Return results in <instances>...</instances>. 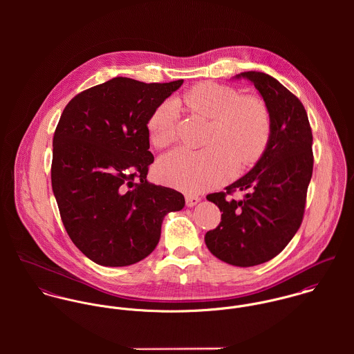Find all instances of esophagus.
Segmentation results:
<instances>
[{
  "mask_svg": "<svg viewBox=\"0 0 354 354\" xmlns=\"http://www.w3.org/2000/svg\"><path fill=\"white\" fill-rule=\"evenodd\" d=\"M199 202H201V198H198V196H187L185 198L187 207H195Z\"/></svg>",
  "mask_w": 354,
  "mask_h": 354,
  "instance_id": "obj_1",
  "label": "esophagus"
}]
</instances>
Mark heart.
<instances>
[{
  "label": "heart",
  "instance_id": "heart-1",
  "mask_svg": "<svg viewBox=\"0 0 354 354\" xmlns=\"http://www.w3.org/2000/svg\"><path fill=\"white\" fill-rule=\"evenodd\" d=\"M187 107L211 121L204 151L176 149L156 165L158 178L180 191L198 194L221 185L237 167L256 162L266 150L271 118L266 103L244 95L229 86L202 83L184 95ZM152 146L163 149L177 136V106L159 104L147 122Z\"/></svg>",
  "mask_w": 354,
  "mask_h": 354
}]
</instances>
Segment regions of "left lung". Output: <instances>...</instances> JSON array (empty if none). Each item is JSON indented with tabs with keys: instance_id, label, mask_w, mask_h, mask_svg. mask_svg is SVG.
Masks as SVG:
<instances>
[{
	"instance_id": "left-lung-1",
	"label": "left lung",
	"mask_w": 354,
	"mask_h": 354,
	"mask_svg": "<svg viewBox=\"0 0 354 354\" xmlns=\"http://www.w3.org/2000/svg\"><path fill=\"white\" fill-rule=\"evenodd\" d=\"M233 79H245L259 91L270 111L271 133L245 176L226 187V192L207 195L222 215L204 241L219 260L252 267L275 257L301 225L313 169L312 131L303 103L272 76L250 71ZM234 190L245 192V199L225 198Z\"/></svg>"
}]
</instances>
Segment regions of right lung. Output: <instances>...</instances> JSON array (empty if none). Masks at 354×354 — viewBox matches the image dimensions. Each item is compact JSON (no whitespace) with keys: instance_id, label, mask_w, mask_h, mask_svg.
Segmentation results:
<instances>
[{"instance_id":"obj_1","label":"right lung","mask_w":354,"mask_h":354,"mask_svg":"<svg viewBox=\"0 0 354 354\" xmlns=\"http://www.w3.org/2000/svg\"><path fill=\"white\" fill-rule=\"evenodd\" d=\"M184 80L143 83L114 77L76 95L53 138L51 187L65 230L90 260L124 267L147 257L163 218L183 194L150 184L147 122Z\"/></svg>"}]
</instances>
